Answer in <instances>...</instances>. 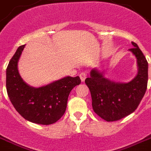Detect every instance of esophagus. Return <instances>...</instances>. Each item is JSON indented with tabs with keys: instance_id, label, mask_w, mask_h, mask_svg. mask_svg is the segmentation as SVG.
<instances>
[{
	"instance_id": "1",
	"label": "esophagus",
	"mask_w": 151,
	"mask_h": 151,
	"mask_svg": "<svg viewBox=\"0 0 151 151\" xmlns=\"http://www.w3.org/2000/svg\"><path fill=\"white\" fill-rule=\"evenodd\" d=\"M87 76V73L86 72H82V73L79 74V77H80V79L82 82H84Z\"/></svg>"
}]
</instances>
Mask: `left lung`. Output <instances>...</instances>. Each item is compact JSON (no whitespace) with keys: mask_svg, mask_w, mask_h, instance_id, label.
Instances as JSON below:
<instances>
[{"mask_svg":"<svg viewBox=\"0 0 151 151\" xmlns=\"http://www.w3.org/2000/svg\"><path fill=\"white\" fill-rule=\"evenodd\" d=\"M129 49L137 58V73L128 83H119L105 77L104 71L93 68L85 83L89 87L93 109L107 122L116 121L135 111L147 90L148 63L138 45Z\"/></svg>","mask_w":151,"mask_h":151,"instance_id":"obj_1","label":"left lung"}]
</instances>
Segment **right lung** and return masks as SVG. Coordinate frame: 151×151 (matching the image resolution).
Instances as JSON below:
<instances>
[{
    "label": "right lung",
    "mask_w": 151,
    "mask_h": 151,
    "mask_svg": "<svg viewBox=\"0 0 151 151\" xmlns=\"http://www.w3.org/2000/svg\"><path fill=\"white\" fill-rule=\"evenodd\" d=\"M25 45L20 46L6 70V88L12 105L19 114L32 123L49 125L64 115L69 93L80 84L79 77L65 76L45 86L33 87L21 77L17 63Z\"/></svg>",
    "instance_id": "1"
}]
</instances>
